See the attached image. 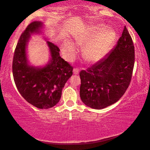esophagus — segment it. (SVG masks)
<instances>
[{"label": "esophagus", "instance_id": "esophagus-1", "mask_svg": "<svg viewBox=\"0 0 150 150\" xmlns=\"http://www.w3.org/2000/svg\"><path fill=\"white\" fill-rule=\"evenodd\" d=\"M73 71L75 75H78L79 73V69H77V68H74L73 70Z\"/></svg>", "mask_w": 150, "mask_h": 150}]
</instances>
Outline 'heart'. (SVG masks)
<instances>
[{
  "instance_id": "1",
  "label": "heart",
  "mask_w": 150,
  "mask_h": 150,
  "mask_svg": "<svg viewBox=\"0 0 150 150\" xmlns=\"http://www.w3.org/2000/svg\"><path fill=\"white\" fill-rule=\"evenodd\" d=\"M115 39V33L111 30H106V27L103 25L90 28L75 37L76 44H85L83 49V55L89 63H96L105 57ZM62 52L65 59L71 61L77 52V46L71 40H66L63 43Z\"/></svg>"
}]
</instances>
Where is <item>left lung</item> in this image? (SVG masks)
<instances>
[{"mask_svg":"<svg viewBox=\"0 0 150 150\" xmlns=\"http://www.w3.org/2000/svg\"><path fill=\"white\" fill-rule=\"evenodd\" d=\"M134 60L132 40L124 26L117 44L105 57L79 73L83 103L100 110L117 102L130 85Z\"/></svg>","mask_w":150,"mask_h":150,"instance_id":"8db88e82","label":"left lung"}]
</instances>
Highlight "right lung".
I'll use <instances>...</instances> for the list:
<instances>
[{
    "label": "right lung",
    "instance_id": "obj_1",
    "mask_svg": "<svg viewBox=\"0 0 150 150\" xmlns=\"http://www.w3.org/2000/svg\"><path fill=\"white\" fill-rule=\"evenodd\" d=\"M44 28L43 22L35 21L22 33L14 51L12 73L22 97L35 107L47 109L59 103L63 88L73 74V67L60 57L59 47L49 41L46 43L50 57L46 64L40 67L30 64L28 43L31 35L42 34Z\"/></svg>",
    "mask_w": 150,
    "mask_h": 150
}]
</instances>
